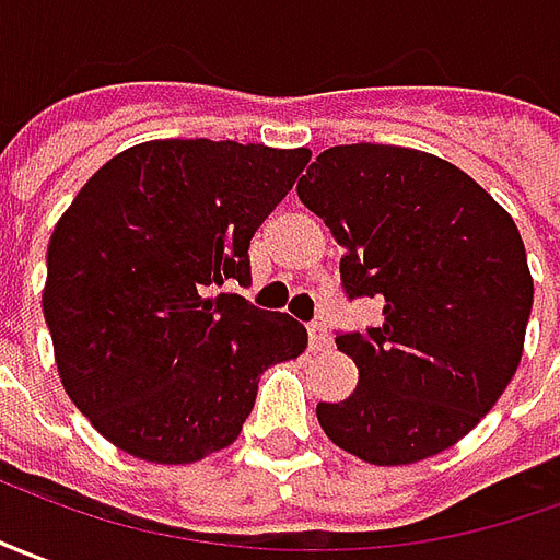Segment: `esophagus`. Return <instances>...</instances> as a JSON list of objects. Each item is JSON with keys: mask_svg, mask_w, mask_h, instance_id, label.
<instances>
[{"mask_svg": "<svg viewBox=\"0 0 560 560\" xmlns=\"http://www.w3.org/2000/svg\"><path fill=\"white\" fill-rule=\"evenodd\" d=\"M307 341H311V350H314V353H319V350H329L331 347L329 331L323 329L319 323H311V326H307Z\"/></svg>", "mask_w": 560, "mask_h": 560, "instance_id": "esophagus-1", "label": "esophagus"}]
</instances>
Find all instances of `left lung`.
<instances>
[{
  "mask_svg": "<svg viewBox=\"0 0 560 560\" xmlns=\"http://www.w3.org/2000/svg\"><path fill=\"white\" fill-rule=\"evenodd\" d=\"M295 191L345 249L347 295L384 302L381 326L335 338L360 384L317 405L323 433L375 466L457 445L524 353L534 277L512 215L448 161L375 142L326 149Z\"/></svg>",
  "mask_w": 560,
  "mask_h": 560,
  "instance_id": "1",
  "label": "left lung"
}]
</instances>
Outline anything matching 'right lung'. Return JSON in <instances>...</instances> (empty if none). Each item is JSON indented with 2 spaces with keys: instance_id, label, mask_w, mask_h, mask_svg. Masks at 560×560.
Returning a JSON list of instances; mask_svg holds the SVG:
<instances>
[{
  "instance_id": "1",
  "label": "right lung",
  "mask_w": 560,
  "mask_h": 560,
  "mask_svg": "<svg viewBox=\"0 0 560 560\" xmlns=\"http://www.w3.org/2000/svg\"><path fill=\"white\" fill-rule=\"evenodd\" d=\"M307 149L149 140L106 161L54 225L42 311L63 390L149 464L229 448L258 375L302 357V323L215 287L249 283V241Z\"/></svg>"
}]
</instances>
